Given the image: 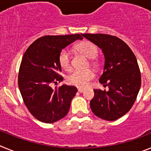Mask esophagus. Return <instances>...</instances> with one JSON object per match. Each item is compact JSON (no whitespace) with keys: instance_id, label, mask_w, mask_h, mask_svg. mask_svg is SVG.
<instances>
[{"instance_id":"34e87169","label":"esophagus","mask_w":151,"mask_h":151,"mask_svg":"<svg viewBox=\"0 0 151 151\" xmlns=\"http://www.w3.org/2000/svg\"><path fill=\"white\" fill-rule=\"evenodd\" d=\"M84 91H85V90H84L83 88H78V91L79 92V93H82Z\"/></svg>"}]
</instances>
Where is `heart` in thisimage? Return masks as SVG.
<instances>
[{"label":"heart","mask_w":151,"mask_h":151,"mask_svg":"<svg viewBox=\"0 0 151 151\" xmlns=\"http://www.w3.org/2000/svg\"><path fill=\"white\" fill-rule=\"evenodd\" d=\"M76 47L78 51L86 56L89 59H91V64L92 66L94 67L98 66L99 62L96 60V57L98 54V48L94 43L88 41H84L78 43ZM58 60L60 66L64 70L66 71L71 70V57L68 50L63 49L61 50L58 57ZM94 73L92 70H85V71L75 70L68 76L66 82L69 85H75L79 88H84L88 84L91 80L94 78Z\"/></svg>","instance_id":"obj_1"}]
</instances>
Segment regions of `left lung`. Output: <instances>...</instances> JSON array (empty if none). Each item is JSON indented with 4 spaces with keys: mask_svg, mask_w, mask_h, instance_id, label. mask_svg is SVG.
<instances>
[{
    "mask_svg": "<svg viewBox=\"0 0 151 151\" xmlns=\"http://www.w3.org/2000/svg\"><path fill=\"white\" fill-rule=\"evenodd\" d=\"M102 50L105 58L99 82L108 86L107 91L94 89L90 102L95 116L114 121L130 110L141 88V77L132 50L120 38L105 34H82Z\"/></svg>",
    "mask_w": 151,
    "mask_h": 151,
    "instance_id": "left-lung-1",
    "label": "left lung"
}]
</instances>
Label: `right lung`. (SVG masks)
Masks as SVG:
<instances>
[{"mask_svg": "<svg viewBox=\"0 0 151 151\" xmlns=\"http://www.w3.org/2000/svg\"><path fill=\"white\" fill-rule=\"evenodd\" d=\"M78 39H82L81 35L41 37L28 47L22 57L19 70V88L29 111L41 122L53 123L69 112L77 88L63 85L53 89L51 85L63 79L60 74V53Z\"/></svg>", "mask_w": 151, "mask_h": 151, "instance_id": "1", "label": "right lung"}]
</instances>
